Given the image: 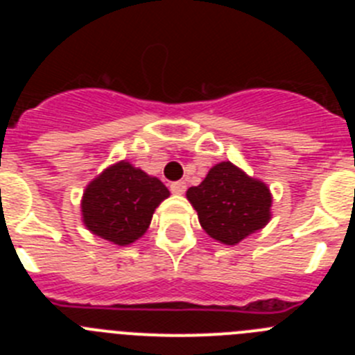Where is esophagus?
Wrapping results in <instances>:
<instances>
[{
	"label": "esophagus",
	"mask_w": 355,
	"mask_h": 355,
	"mask_svg": "<svg viewBox=\"0 0 355 355\" xmlns=\"http://www.w3.org/2000/svg\"><path fill=\"white\" fill-rule=\"evenodd\" d=\"M171 190L174 193H184L187 192V183L184 181H174V183H171Z\"/></svg>",
	"instance_id": "1"
}]
</instances>
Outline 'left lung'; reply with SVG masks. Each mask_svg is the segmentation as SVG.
Listing matches in <instances>:
<instances>
[{
	"mask_svg": "<svg viewBox=\"0 0 355 355\" xmlns=\"http://www.w3.org/2000/svg\"><path fill=\"white\" fill-rule=\"evenodd\" d=\"M187 197L202 229L225 245H236L270 220V190L231 162L215 165L199 187L188 188Z\"/></svg>",
	"mask_w": 355,
	"mask_h": 355,
	"instance_id": "8db88e82",
	"label": "left lung"
}]
</instances>
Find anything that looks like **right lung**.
Returning a JSON list of instances; mask_svg holds the SVG:
<instances>
[{"instance_id": "1", "label": "right lung", "mask_w": 355, "mask_h": 355, "mask_svg": "<svg viewBox=\"0 0 355 355\" xmlns=\"http://www.w3.org/2000/svg\"><path fill=\"white\" fill-rule=\"evenodd\" d=\"M168 196L158 178L128 162L115 163L85 190L83 222L97 236L130 245L146 233L155 209Z\"/></svg>"}]
</instances>
